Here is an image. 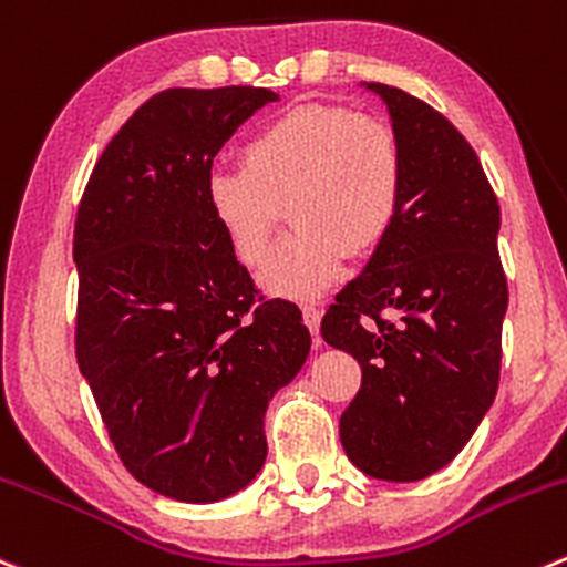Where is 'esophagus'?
<instances>
[{
    "label": "esophagus",
    "mask_w": 567,
    "mask_h": 567,
    "mask_svg": "<svg viewBox=\"0 0 567 567\" xmlns=\"http://www.w3.org/2000/svg\"><path fill=\"white\" fill-rule=\"evenodd\" d=\"M301 316H305L307 329L312 334H318V327H321V307L318 305H301Z\"/></svg>",
    "instance_id": "esophagus-1"
}]
</instances>
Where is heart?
<instances>
[{"label": "heart", "mask_w": 567, "mask_h": 567, "mask_svg": "<svg viewBox=\"0 0 567 567\" xmlns=\"http://www.w3.org/2000/svg\"><path fill=\"white\" fill-rule=\"evenodd\" d=\"M404 146L393 126L346 104L282 110L244 146V163L207 174V205L233 255L257 268L288 207L293 233L260 274L266 293L318 299L346 257L371 255L399 218Z\"/></svg>", "instance_id": "obj_1"}]
</instances>
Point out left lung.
<instances>
[{
    "label": "left lung",
    "mask_w": 567,
    "mask_h": 567,
    "mask_svg": "<svg viewBox=\"0 0 567 567\" xmlns=\"http://www.w3.org/2000/svg\"><path fill=\"white\" fill-rule=\"evenodd\" d=\"M368 87L404 146V199L365 271L329 305L321 334L362 368L340 415L349 460L377 480L415 482L457 457L496 399L502 218L480 157L446 115L401 87Z\"/></svg>",
    "instance_id": "obj_1"
}]
</instances>
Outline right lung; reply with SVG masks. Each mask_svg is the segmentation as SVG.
<instances>
[{
    "label": "right lung",
    "mask_w": 567,
    "mask_h": 567,
    "mask_svg": "<svg viewBox=\"0 0 567 567\" xmlns=\"http://www.w3.org/2000/svg\"><path fill=\"white\" fill-rule=\"evenodd\" d=\"M274 99L255 85L155 93L76 207V362L124 468L177 502L255 480L268 401L310 351L299 307L260 296L207 205L216 155Z\"/></svg>",
    "instance_id": "1"
}]
</instances>
